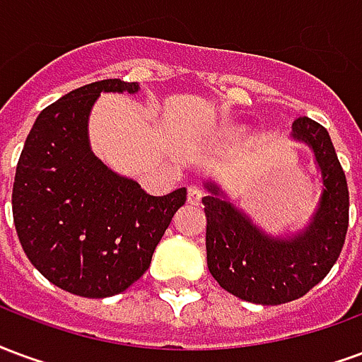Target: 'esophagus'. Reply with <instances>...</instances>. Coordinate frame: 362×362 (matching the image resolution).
<instances>
[{
	"label": "esophagus",
	"instance_id": "obj_1",
	"mask_svg": "<svg viewBox=\"0 0 362 362\" xmlns=\"http://www.w3.org/2000/svg\"><path fill=\"white\" fill-rule=\"evenodd\" d=\"M202 197H204V192L199 186H189L188 188V204L199 205L202 204Z\"/></svg>",
	"mask_w": 362,
	"mask_h": 362
}]
</instances>
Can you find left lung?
Wrapping results in <instances>:
<instances>
[{"instance_id":"8db88e82","label":"left lung","mask_w":362,"mask_h":362,"mask_svg":"<svg viewBox=\"0 0 362 362\" xmlns=\"http://www.w3.org/2000/svg\"><path fill=\"white\" fill-rule=\"evenodd\" d=\"M293 137L310 145L324 182L318 211L300 235L269 238L221 199L217 186H205L207 267L221 287L248 303L283 304L304 296L329 273L345 244L349 189L329 134L303 116L293 124Z\"/></svg>"}]
</instances>
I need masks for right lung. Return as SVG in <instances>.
Segmentation results:
<instances>
[{
	"label": "right lung",
	"instance_id": "add662e5",
	"mask_svg": "<svg viewBox=\"0 0 362 362\" xmlns=\"http://www.w3.org/2000/svg\"><path fill=\"white\" fill-rule=\"evenodd\" d=\"M137 83L104 79L46 106L21 151L13 223L30 264L56 287L87 298L126 291L149 269L153 252L186 204V188L151 196L90 153L87 119L103 90Z\"/></svg>",
	"mask_w": 362,
	"mask_h": 362
}]
</instances>
